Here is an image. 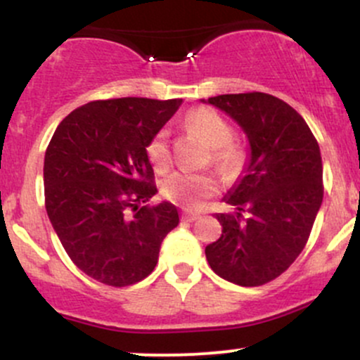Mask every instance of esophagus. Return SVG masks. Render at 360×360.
Here are the masks:
<instances>
[{"mask_svg":"<svg viewBox=\"0 0 360 360\" xmlns=\"http://www.w3.org/2000/svg\"><path fill=\"white\" fill-rule=\"evenodd\" d=\"M181 218H183L184 221H196L198 218H200V213H193V212H183V214H181Z\"/></svg>","mask_w":360,"mask_h":360,"instance_id":"esophagus-1","label":"esophagus"}]
</instances>
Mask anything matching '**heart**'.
<instances>
[{"label": "heart", "mask_w": 360, "mask_h": 360, "mask_svg": "<svg viewBox=\"0 0 360 360\" xmlns=\"http://www.w3.org/2000/svg\"><path fill=\"white\" fill-rule=\"evenodd\" d=\"M186 123L212 147V159L218 167L230 174L242 167V147L233 142V128L220 113L201 106L188 115ZM146 155L157 172L167 171L171 166L167 128H160L152 135L146 146ZM218 189H220V181L210 172L177 171L167 176L160 184L164 198L172 203L184 206V208H196L206 198L217 194Z\"/></svg>", "instance_id": "1"}]
</instances>
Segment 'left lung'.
Here are the masks:
<instances>
[{"label":"left lung","instance_id":"left-lung-1","mask_svg":"<svg viewBox=\"0 0 360 360\" xmlns=\"http://www.w3.org/2000/svg\"><path fill=\"white\" fill-rule=\"evenodd\" d=\"M208 103L245 130L252 152L245 176L225 198L238 212L214 213L221 237L206 247V259L230 283L262 286L307 245L323 201L320 147L298 111L272 94H220Z\"/></svg>","mask_w":360,"mask_h":360}]
</instances>
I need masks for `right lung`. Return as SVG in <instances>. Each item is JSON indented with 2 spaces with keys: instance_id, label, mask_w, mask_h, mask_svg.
<instances>
[{
  "instance_id": "add662e5",
  "label": "right lung",
  "mask_w": 360,
  "mask_h": 360,
  "mask_svg": "<svg viewBox=\"0 0 360 360\" xmlns=\"http://www.w3.org/2000/svg\"><path fill=\"white\" fill-rule=\"evenodd\" d=\"M181 103H86L62 120L45 150L49 220L72 262L106 286L146 279L164 237L179 223L174 205H147L157 186L146 146Z\"/></svg>"
}]
</instances>
